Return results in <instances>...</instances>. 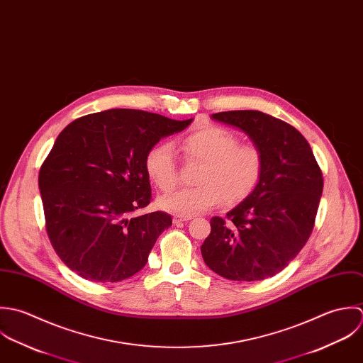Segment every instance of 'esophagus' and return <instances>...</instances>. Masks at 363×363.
I'll list each match as a JSON object with an SVG mask.
<instances>
[{"label":"esophagus","instance_id":"1","mask_svg":"<svg viewBox=\"0 0 363 363\" xmlns=\"http://www.w3.org/2000/svg\"><path fill=\"white\" fill-rule=\"evenodd\" d=\"M192 218H194V216H179V215H177V216H174L172 221H174V224H179V223H184V221L192 220Z\"/></svg>","mask_w":363,"mask_h":363}]
</instances>
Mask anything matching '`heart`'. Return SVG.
<instances>
[{"instance_id": "obj_1", "label": "heart", "mask_w": 363, "mask_h": 363, "mask_svg": "<svg viewBox=\"0 0 363 363\" xmlns=\"http://www.w3.org/2000/svg\"><path fill=\"white\" fill-rule=\"evenodd\" d=\"M189 161H201L198 186L182 188L158 199V206L179 216L206 212L224 201L235 205L258 186L264 172V155L254 145H238L231 132L220 126H206L182 140ZM148 179L161 191H171L178 182L174 148L169 143L151 145L145 152Z\"/></svg>"}]
</instances>
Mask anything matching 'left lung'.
<instances>
[{"label": "left lung", "instance_id": "1", "mask_svg": "<svg viewBox=\"0 0 363 363\" xmlns=\"http://www.w3.org/2000/svg\"><path fill=\"white\" fill-rule=\"evenodd\" d=\"M242 130L264 155L254 192L227 213L212 218L201 247L203 261L220 277L252 282L277 275L307 242L323 194V172L311 147L289 123L259 111L213 113Z\"/></svg>", "mask_w": 363, "mask_h": 363}]
</instances>
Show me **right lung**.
<instances>
[{
	"label": "right lung",
	"mask_w": 363,
	"mask_h": 363,
	"mask_svg": "<svg viewBox=\"0 0 363 363\" xmlns=\"http://www.w3.org/2000/svg\"><path fill=\"white\" fill-rule=\"evenodd\" d=\"M191 122L109 109L75 119L59 135L40 167L39 189L50 242L78 277L119 282L147 264L172 218L135 215L151 201L145 152Z\"/></svg>",
	"instance_id": "right-lung-1"
}]
</instances>
